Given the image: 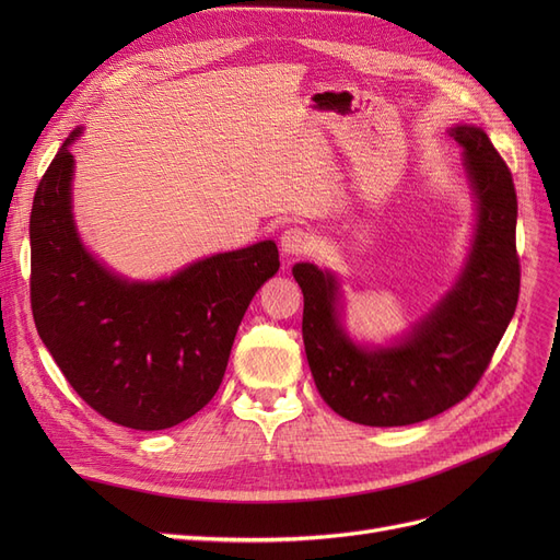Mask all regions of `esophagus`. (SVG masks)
<instances>
[{
  "label": "esophagus",
  "instance_id": "obj_1",
  "mask_svg": "<svg viewBox=\"0 0 560 560\" xmlns=\"http://www.w3.org/2000/svg\"><path fill=\"white\" fill-rule=\"evenodd\" d=\"M280 247L287 257H301V254H311L315 249V238H313V233L294 226V229H287L282 233Z\"/></svg>",
  "mask_w": 560,
  "mask_h": 560
}]
</instances>
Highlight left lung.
<instances>
[{
  "instance_id": "obj_1",
  "label": "left lung",
  "mask_w": 560,
  "mask_h": 560,
  "mask_svg": "<svg viewBox=\"0 0 560 560\" xmlns=\"http://www.w3.org/2000/svg\"><path fill=\"white\" fill-rule=\"evenodd\" d=\"M453 140L479 198V224L455 290L399 346L364 350L336 317V280L313 264L292 273L303 292V346L331 409L371 428L413 425L463 401L488 369L518 303L516 189L510 167L481 128Z\"/></svg>"
}]
</instances>
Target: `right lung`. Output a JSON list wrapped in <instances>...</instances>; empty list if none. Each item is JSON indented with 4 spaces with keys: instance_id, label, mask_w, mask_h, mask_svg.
<instances>
[{
    "instance_id": "add662e5",
    "label": "right lung",
    "mask_w": 560,
    "mask_h": 560,
    "mask_svg": "<svg viewBox=\"0 0 560 560\" xmlns=\"http://www.w3.org/2000/svg\"><path fill=\"white\" fill-rule=\"evenodd\" d=\"M74 130L35 191L30 301L44 346L93 411L132 430L191 418L222 385L235 331L278 273L273 241L214 254L163 282H126L79 243L70 182Z\"/></svg>"
}]
</instances>
